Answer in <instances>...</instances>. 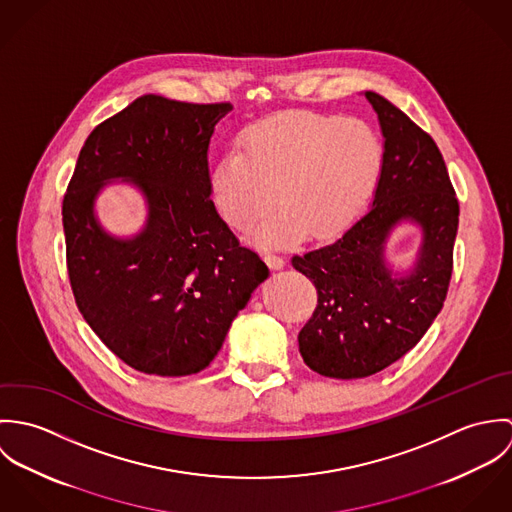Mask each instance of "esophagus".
<instances>
[{
    "instance_id": "1",
    "label": "esophagus",
    "mask_w": 512,
    "mask_h": 512,
    "mask_svg": "<svg viewBox=\"0 0 512 512\" xmlns=\"http://www.w3.org/2000/svg\"><path fill=\"white\" fill-rule=\"evenodd\" d=\"M264 260H266V264H268L272 270H282V268L286 266V260H284L282 256L274 254V252H266Z\"/></svg>"
}]
</instances>
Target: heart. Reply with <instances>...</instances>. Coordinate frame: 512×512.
Listing matches in <instances>:
<instances>
[{
	"label": "heart",
	"instance_id": "b5f03b06",
	"mask_svg": "<svg viewBox=\"0 0 512 512\" xmlns=\"http://www.w3.org/2000/svg\"><path fill=\"white\" fill-rule=\"evenodd\" d=\"M240 147L211 171L222 219L250 230L272 205L280 209L252 234L262 246H286L303 232L329 238L359 215L382 171V142L361 118L293 112L248 128Z\"/></svg>",
	"mask_w": 512,
	"mask_h": 512
}]
</instances>
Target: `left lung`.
<instances>
[{
    "label": "left lung",
    "mask_w": 512,
    "mask_h": 512,
    "mask_svg": "<svg viewBox=\"0 0 512 512\" xmlns=\"http://www.w3.org/2000/svg\"><path fill=\"white\" fill-rule=\"evenodd\" d=\"M384 136L372 207L337 240L293 256L317 290V307L297 335L303 363L329 378H365L396 363L438 317L453 270L459 203L436 142L400 108L365 92ZM402 219L423 228L415 268L394 277L383 258Z\"/></svg>",
    "instance_id": "8db88e82"
}]
</instances>
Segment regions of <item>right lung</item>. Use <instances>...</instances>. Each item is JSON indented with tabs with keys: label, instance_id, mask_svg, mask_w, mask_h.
Returning <instances> with one entry per match:
<instances>
[{
	"label": "right lung",
	"instance_id": "obj_1",
	"mask_svg": "<svg viewBox=\"0 0 512 512\" xmlns=\"http://www.w3.org/2000/svg\"><path fill=\"white\" fill-rule=\"evenodd\" d=\"M230 104L136 98L92 130L63 201L74 301L100 341L126 365L187 376L211 365L230 323L270 276L211 201L209 144ZM114 178L141 189L145 228L108 235L93 215Z\"/></svg>",
	"mask_w": 512,
	"mask_h": 512
}]
</instances>
